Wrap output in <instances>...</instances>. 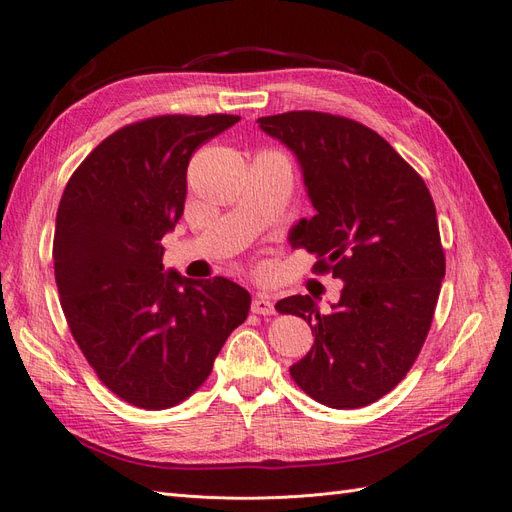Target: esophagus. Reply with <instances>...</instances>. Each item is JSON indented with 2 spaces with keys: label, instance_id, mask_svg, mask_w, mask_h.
Listing matches in <instances>:
<instances>
[{
  "label": "esophagus",
  "instance_id": "esophagus-1",
  "mask_svg": "<svg viewBox=\"0 0 512 512\" xmlns=\"http://www.w3.org/2000/svg\"><path fill=\"white\" fill-rule=\"evenodd\" d=\"M252 312L260 314V316H271V314H275V305L267 297V294H256L252 301Z\"/></svg>",
  "mask_w": 512,
  "mask_h": 512
}]
</instances>
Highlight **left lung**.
<instances>
[{"label":"left lung","mask_w":512,"mask_h":512,"mask_svg":"<svg viewBox=\"0 0 512 512\" xmlns=\"http://www.w3.org/2000/svg\"><path fill=\"white\" fill-rule=\"evenodd\" d=\"M258 123L297 156L316 209L292 228V245L318 256V273L344 282L329 314L309 294L277 301V312L301 316L316 335L290 376L329 408L374 404L414 365L438 303L446 260L433 198L359 121L290 111Z\"/></svg>","instance_id":"left-lung-1"}]
</instances>
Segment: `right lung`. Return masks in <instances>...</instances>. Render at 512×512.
<instances>
[{"label": "right lung", "mask_w": 512, "mask_h": 512, "mask_svg": "<svg viewBox=\"0 0 512 512\" xmlns=\"http://www.w3.org/2000/svg\"><path fill=\"white\" fill-rule=\"evenodd\" d=\"M237 115H160L89 153L59 200L55 282L72 337L117 397L166 410L203 384L252 297L226 277L164 271L162 237L183 215L192 153Z\"/></svg>", "instance_id": "right-lung-1"}]
</instances>
